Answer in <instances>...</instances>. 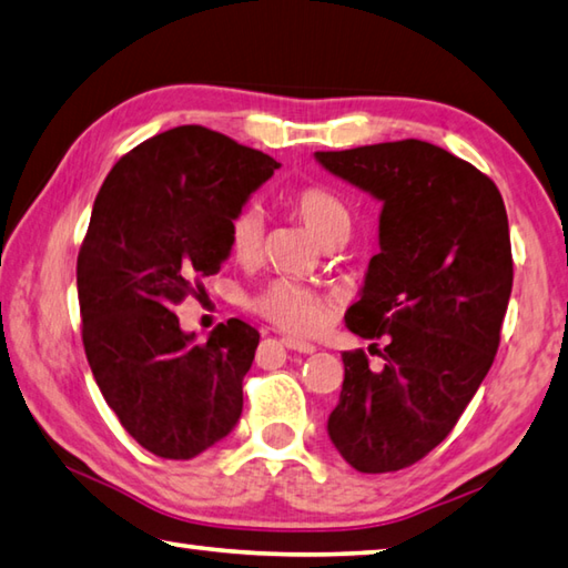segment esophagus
Returning a JSON list of instances; mask_svg holds the SVG:
<instances>
[{
  "mask_svg": "<svg viewBox=\"0 0 568 568\" xmlns=\"http://www.w3.org/2000/svg\"><path fill=\"white\" fill-rule=\"evenodd\" d=\"M283 345L287 349H293V353H303V355H313L315 353V345L303 343V339H295V337H283Z\"/></svg>",
  "mask_w": 568,
  "mask_h": 568,
  "instance_id": "34e87169",
  "label": "esophagus"
}]
</instances>
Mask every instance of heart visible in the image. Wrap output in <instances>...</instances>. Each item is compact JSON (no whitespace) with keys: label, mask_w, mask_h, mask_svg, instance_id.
I'll list each match as a JSON object with an SVG mask.
<instances>
[{"label":"heart","mask_w":568,"mask_h":568,"mask_svg":"<svg viewBox=\"0 0 568 568\" xmlns=\"http://www.w3.org/2000/svg\"><path fill=\"white\" fill-rule=\"evenodd\" d=\"M287 209L301 219L307 231L323 245L343 243L349 229H353V215H349L347 203L337 193L323 185H307L287 195ZM231 251L243 263H251L261 253L263 241V221L255 211H241L233 215L229 225ZM255 311L273 320L275 325L293 333H311L323 320V301L311 287L293 281H273L261 291L253 301Z\"/></svg>","instance_id":"b5f03b06"}]
</instances>
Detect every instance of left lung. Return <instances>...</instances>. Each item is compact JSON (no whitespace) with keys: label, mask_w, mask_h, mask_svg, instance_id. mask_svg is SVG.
Listing matches in <instances>:
<instances>
[{"label":"left lung","mask_w":568,"mask_h":568,"mask_svg":"<svg viewBox=\"0 0 568 568\" xmlns=\"http://www.w3.org/2000/svg\"><path fill=\"white\" fill-rule=\"evenodd\" d=\"M315 161L383 203L379 251L345 320L365 339L387 335L385 365L343 353L327 435L357 471H397L449 435L497 355L514 281L507 209L484 173L427 141Z\"/></svg>","instance_id":"1"}]
</instances>
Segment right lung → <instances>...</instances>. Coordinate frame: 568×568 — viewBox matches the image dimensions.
<instances>
[{"label":"right lung","mask_w":568,"mask_h":568,"mask_svg":"<svg viewBox=\"0 0 568 568\" xmlns=\"http://www.w3.org/2000/svg\"><path fill=\"white\" fill-rule=\"evenodd\" d=\"M281 169L219 131L176 126L111 169L77 261L81 337L106 405L143 449L191 459L243 412L257 329L229 320L205 343L173 307L229 261V225Z\"/></svg>","instance_id":"obj_1"}]
</instances>
